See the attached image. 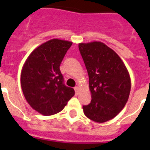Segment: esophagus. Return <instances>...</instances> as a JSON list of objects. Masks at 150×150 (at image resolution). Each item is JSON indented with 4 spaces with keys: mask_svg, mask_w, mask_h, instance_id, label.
<instances>
[{
    "mask_svg": "<svg viewBox=\"0 0 150 150\" xmlns=\"http://www.w3.org/2000/svg\"><path fill=\"white\" fill-rule=\"evenodd\" d=\"M75 94H79V91H80V89H79V87H75Z\"/></svg>",
    "mask_w": 150,
    "mask_h": 150,
    "instance_id": "esophagus-1",
    "label": "esophagus"
}]
</instances>
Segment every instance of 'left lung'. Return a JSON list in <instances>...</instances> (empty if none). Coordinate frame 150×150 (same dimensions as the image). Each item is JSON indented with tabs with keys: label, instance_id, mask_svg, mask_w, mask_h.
<instances>
[{
	"label": "left lung",
	"instance_id": "left-lung-1",
	"mask_svg": "<svg viewBox=\"0 0 150 150\" xmlns=\"http://www.w3.org/2000/svg\"><path fill=\"white\" fill-rule=\"evenodd\" d=\"M80 54L89 75L90 103L83 106L85 115L103 123L121 111L128 101L131 79L125 64L111 48L102 42L79 44Z\"/></svg>",
	"mask_w": 150,
	"mask_h": 150
}]
</instances>
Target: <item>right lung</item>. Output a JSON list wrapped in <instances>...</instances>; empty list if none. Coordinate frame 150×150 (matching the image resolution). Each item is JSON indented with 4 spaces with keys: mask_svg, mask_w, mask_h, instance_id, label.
Listing matches in <instances>:
<instances>
[{
    "mask_svg": "<svg viewBox=\"0 0 150 150\" xmlns=\"http://www.w3.org/2000/svg\"><path fill=\"white\" fill-rule=\"evenodd\" d=\"M72 43L52 39L36 47L23 64L21 86L26 101L40 114H57L75 95L64 84L60 64Z\"/></svg>",
    "mask_w": 150,
    "mask_h": 150,
    "instance_id": "add662e5",
    "label": "right lung"
}]
</instances>
